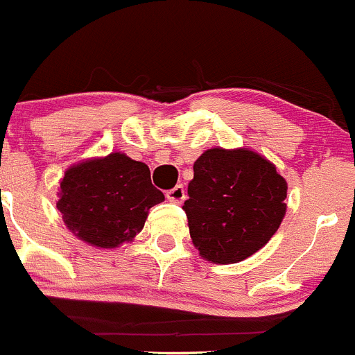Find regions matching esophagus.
Segmentation results:
<instances>
[{"instance_id": "34e87169", "label": "esophagus", "mask_w": 355, "mask_h": 355, "mask_svg": "<svg viewBox=\"0 0 355 355\" xmlns=\"http://www.w3.org/2000/svg\"><path fill=\"white\" fill-rule=\"evenodd\" d=\"M166 196H167V200H169V202H173V203H182V202H184V198H186L184 186H182V184L174 186L173 189H169V191L166 193Z\"/></svg>"}]
</instances>
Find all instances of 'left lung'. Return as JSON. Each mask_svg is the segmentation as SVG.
I'll list each match as a JSON object with an SVG mask.
<instances>
[{
	"label": "left lung",
	"instance_id": "left-lung-1",
	"mask_svg": "<svg viewBox=\"0 0 355 355\" xmlns=\"http://www.w3.org/2000/svg\"><path fill=\"white\" fill-rule=\"evenodd\" d=\"M193 171L182 210L200 254L225 265L265 246L287 208V182L275 166L243 148H210Z\"/></svg>",
	"mask_w": 355,
	"mask_h": 355
}]
</instances>
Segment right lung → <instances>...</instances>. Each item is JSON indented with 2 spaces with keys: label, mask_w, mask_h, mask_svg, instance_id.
Masks as SVG:
<instances>
[{
  "label": "right lung",
  "mask_w": 355,
  "mask_h": 355,
  "mask_svg": "<svg viewBox=\"0 0 355 355\" xmlns=\"http://www.w3.org/2000/svg\"><path fill=\"white\" fill-rule=\"evenodd\" d=\"M56 207L80 239L116 248L144 229L148 210L164 202L147 164L124 153L73 166L64 173Z\"/></svg>",
  "instance_id": "obj_1"
}]
</instances>
